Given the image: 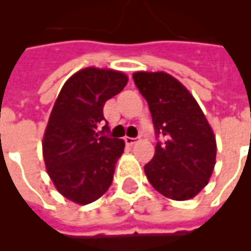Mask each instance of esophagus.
<instances>
[{
  "label": "esophagus",
  "mask_w": 251,
  "mask_h": 251,
  "mask_svg": "<svg viewBox=\"0 0 251 251\" xmlns=\"http://www.w3.org/2000/svg\"><path fill=\"white\" fill-rule=\"evenodd\" d=\"M125 143L127 146H133L137 143V138H131V137H125Z\"/></svg>",
  "instance_id": "esophagus-1"
}]
</instances>
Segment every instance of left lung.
<instances>
[{
  "label": "left lung",
  "instance_id": "1",
  "mask_svg": "<svg viewBox=\"0 0 251 251\" xmlns=\"http://www.w3.org/2000/svg\"><path fill=\"white\" fill-rule=\"evenodd\" d=\"M134 83L147 100L159 139L145 165L150 183L175 201L193 198L208 183L216 139L193 95L167 73L138 72Z\"/></svg>",
  "mask_w": 251,
  "mask_h": 251
}]
</instances>
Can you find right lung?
<instances>
[{"instance_id":"1","label":"right lung","mask_w":251,"mask_h":251,"mask_svg":"<svg viewBox=\"0 0 251 251\" xmlns=\"http://www.w3.org/2000/svg\"><path fill=\"white\" fill-rule=\"evenodd\" d=\"M126 83L121 72L86 68L66 80L54 102L43 139L45 167L57 190L78 204L95 202L112 185L125 142L98 126L105 101Z\"/></svg>"}]
</instances>
